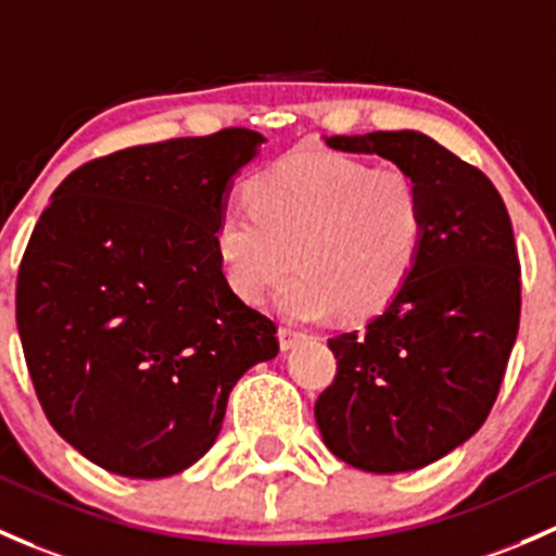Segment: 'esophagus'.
Listing matches in <instances>:
<instances>
[{
	"label": "esophagus",
	"mask_w": 556,
	"mask_h": 556,
	"mask_svg": "<svg viewBox=\"0 0 556 556\" xmlns=\"http://www.w3.org/2000/svg\"><path fill=\"white\" fill-rule=\"evenodd\" d=\"M301 341H306V332L295 330V327H288V325L279 327V346H282L285 352H288V349L298 346V343H301Z\"/></svg>",
	"instance_id": "obj_1"
}]
</instances>
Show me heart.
<instances>
[{
	"label": "heart",
	"instance_id": "1",
	"mask_svg": "<svg viewBox=\"0 0 556 556\" xmlns=\"http://www.w3.org/2000/svg\"><path fill=\"white\" fill-rule=\"evenodd\" d=\"M250 207L215 226V253L242 301L261 303L288 274L279 308L303 323L386 312L416 274L426 202L402 167H372L338 151H298L244 186Z\"/></svg>",
	"mask_w": 556,
	"mask_h": 556
}]
</instances>
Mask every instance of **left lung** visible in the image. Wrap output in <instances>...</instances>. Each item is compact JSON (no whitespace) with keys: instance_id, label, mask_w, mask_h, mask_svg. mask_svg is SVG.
<instances>
[{"instance_id":"left-lung-1","label":"left lung","mask_w":556,"mask_h":556,"mask_svg":"<svg viewBox=\"0 0 556 556\" xmlns=\"http://www.w3.org/2000/svg\"><path fill=\"white\" fill-rule=\"evenodd\" d=\"M418 180L426 242L402 295L327 346L336 378L314 405L336 458L372 475L429 466L493 410L519 330L522 282L506 204L482 170L413 130L332 136Z\"/></svg>"}]
</instances>
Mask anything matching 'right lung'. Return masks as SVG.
<instances>
[{
	"instance_id": "obj_1",
	"label": "right lung",
	"mask_w": 556,
	"mask_h": 556,
	"mask_svg": "<svg viewBox=\"0 0 556 556\" xmlns=\"http://www.w3.org/2000/svg\"><path fill=\"white\" fill-rule=\"evenodd\" d=\"M261 143L226 127L98 156L34 226L15 288L28 376L52 429L101 469H189L233 383L279 352L215 253L229 180Z\"/></svg>"
}]
</instances>
